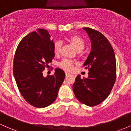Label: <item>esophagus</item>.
Returning a JSON list of instances; mask_svg holds the SVG:
<instances>
[{
	"label": "esophagus",
	"instance_id": "esophagus-1",
	"mask_svg": "<svg viewBox=\"0 0 131 131\" xmlns=\"http://www.w3.org/2000/svg\"><path fill=\"white\" fill-rule=\"evenodd\" d=\"M70 75H71V74H69V73H68V72H66V77H69Z\"/></svg>",
	"mask_w": 131,
	"mask_h": 131
}]
</instances>
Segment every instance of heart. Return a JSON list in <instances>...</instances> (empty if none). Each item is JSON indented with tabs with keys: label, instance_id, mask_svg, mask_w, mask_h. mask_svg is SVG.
Returning <instances> with one entry per match:
<instances>
[{
	"label": "heart",
	"instance_id": "obj_1",
	"mask_svg": "<svg viewBox=\"0 0 131 131\" xmlns=\"http://www.w3.org/2000/svg\"><path fill=\"white\" fill-rule=\"evenodd\" d=\"M69 42L75 50L81 54V51L84 49L85 43L84 40L78 35H72L67 39ZM62 44L60 42H56L54 45V52L56 55H58L60 53ZM75 63L72 60L64 59L59 64V66L62 69L67 71H72L74 69V65Z\"/></svg>",
	"mask_w": 131,
	"mask_h": 131
}]
</instances>
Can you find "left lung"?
<instances>
[{
    "label": "left lung",
    "mask_w": 131,
    "mask_h": 131,
    "mask_svg": "<svg viewBox=\"0 0 131 131\" xmlns=\"http://www.w3.org/2000/svg\"><path fill=\"white\" fill-rule=\"evenodd\" d=\"M90 38L91 52L84 66L89 76L78 75L73 84V91L79 101L88 106L99 104L107 97L116 79L114 52L109 40L97 30L83 28Z\"/></svg>",
    "instance_id": "left-lung-1"
}]
</instances>
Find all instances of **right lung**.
Segmentation results:
<instances>
[{
	"mask_svg": "<svg viewBox=\"0 0 131 131\" xmlns=\"http://www.w3.org/2000/svg\"><path fill=\"white\" fill-rule=\"evenodd\" d=\"M54 45L47 30L38 29L24 37L15 51L13 73L17 85L25 100L36 107L52 104L65 79L64 71L59 68L54 75H43L55 56Z\"/></svg>",
	"mask_w": 131,
	"mask_h": 131,
	"instance_id": "obj_1",
	"label": "right lung"
}]
</instances>
